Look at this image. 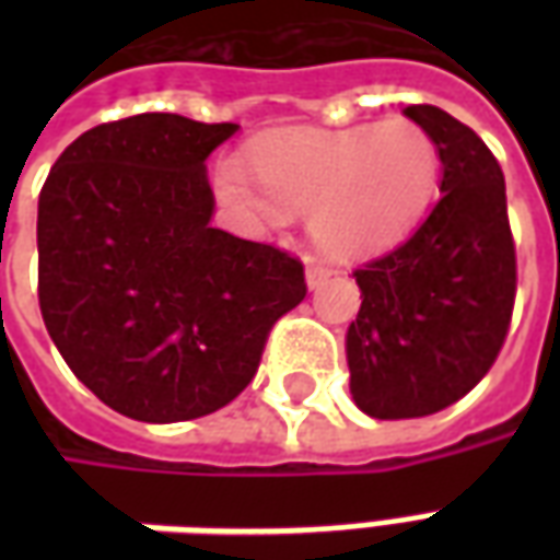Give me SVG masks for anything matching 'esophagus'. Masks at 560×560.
<instances>
[{"label": "esophagus", "mask_w": 560, "mask_h": 560, "mask_svg": "<svg viewBox=\"0 0 560 560\" xmlns=\"http://www.w3.org/2000/svg\"><path fill=\"white\" fill-rule=\"evenodd\" d=\"M329 276H332V272H329L327 267H320V264H308V267H305V288H308V291H317V288H324V284H327Z\"/></svg>", "instance_id": "34e87169"}]
</instances>
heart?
Masks as SVG:
<instances>
[{
	"label": "heart",
	"mask_w": 560,
	"mask_h": 560,
	"mask_svg": "<svg viewBox=\"0 0 560 560\" xmlns=\"http://www.w3.org/2000/svg\"><path fill=\"white\" fill-rule=\"evenodd\" d=\"M252 176L240 161L219 167L224 203L264 224L312 212L320 252L360 260L417 231L441 185V149L413 119H384L341 131H284L257 140Z\"/></svg>",
	"instance_id": "obj_1"
}]
</instances>
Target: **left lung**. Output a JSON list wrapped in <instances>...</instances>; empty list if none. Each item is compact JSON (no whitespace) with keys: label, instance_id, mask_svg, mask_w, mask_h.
I'll return each mask as SVG.
<instances>
[{"label":"left lung","instance_id":"obj_1","mask_svg":"<svg viewBox=\"0 0 560 560\" xmlns=\"http://www.w3.org/2000/svg\"><path fill=\"white\" fill-rule=\"evenodd\" d=\"M405 116L441 149V200L411 240L353 272L360 312L345 336L357 408L411 420L477 387L504 345L516 248L501 164L468 126L411 104Z\"/></svg>","mask_w":560,"mask_h":560}]
</instances>
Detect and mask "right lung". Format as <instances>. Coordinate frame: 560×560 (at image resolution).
<instances>
[{"mask_svg": "<svg viewBox=\"0 0 560 560\" xmlns=\"http://www.w3.org/2000/svg\"><path fill=\"white\" fill-rule=\"evenodd\" d=\"M240 126L140 114L90 128L38 197V303L68 369L140 422H183L255 377L303 264L212 228L207 159Z\"/></svg>", "mask_w": 560, "mask_h": 560, "instance_id": "right-lung-1", "label": "right lung"}]
</instances>
